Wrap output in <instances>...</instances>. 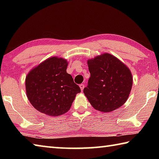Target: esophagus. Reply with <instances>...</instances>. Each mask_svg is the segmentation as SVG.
I'll use <instances>...</instances> for the list:
<instances>
[{
	"mask_svg": "<svg viewBox=\"0 0 159 159\" xmlns=\"http://www.w3.org/2000/svg\"><path fill=\"white\" fill-rule=\"evenodd\" d=\"M79 87H80V90H81V91H83V89H84V84H80V85H79Z\"/></svg>",
	"mask_w": 159,
	"mask_h": 159,
	"instance_id": "34e87169",
	"label": "esophagus"
}]
</instances>
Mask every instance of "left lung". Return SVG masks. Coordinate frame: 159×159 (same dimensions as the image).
<instances>
[{
  "instance_id": "obj_1",
  "label": "left lung",
  "mask_w": 159,
  "mask_h": 159,
  "mask_svg": "<svg viewBox=\"0 0 159 159\" xmlns=\"http://www.w3.org/2000/svg\"><path fill=\"white\" fill-rule=\"evenodd\" d=\"M88 65L90 77L83 93L93 108L107 113L124 104L133 85L127 66L109 53L88 60Z\"/></svg>"
}]
</instances>
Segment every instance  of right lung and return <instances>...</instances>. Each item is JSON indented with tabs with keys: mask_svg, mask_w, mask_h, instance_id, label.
Segmentation results:
<instances>
[{
	"mask_svg": "<svg viewBox=\"0 0 159 159\" xmlns=\"http://www.w3.org/2000/svg\"><path fill=\"white\" fill-rule=\"evenodd\" d=\"M68 62L63 58L47 59L31 69L26 77V93L35 109L51 116L65 114L77 93L79 86L66 73Z\"/></svg>",
	"mask_w": 159,
	"mask_h": 159,
	"instance_id": "1",
	"label": "right lung"
}]
</instances>
